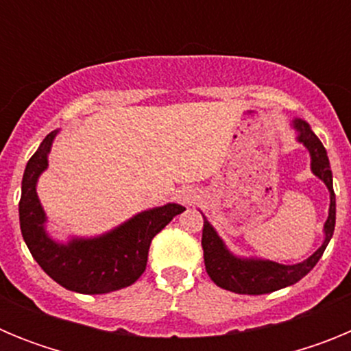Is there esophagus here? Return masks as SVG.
Here are the masks:
<instances>
[{"instance_id": "esophagus-1", "label": "esophagus", "mask_w": 351, "mask_h": 351, "mask_svg": "<svg viewBox=\"0 0 351 351\" xmlns=\"http://www.w3.org/2000/svg\"><path fill=\"white\" fill-rule=\"evenodd\" d=\"M195 197H197V195L190 190H182L181 193H179V200H181L182 204H193Z\"/></svg>"}]
</instances>
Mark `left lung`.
Masks as SVG:
<instances>
[{
  "instance_id": "1",
  "label": "left lung",
  "mask_w": 351,
  "mask_h": 351,
  "mask_svg": "<svg viewBox=\"0 0 351 351\" xmlns=\"http://www.w3.org/2000/svg\"><path fill=\"white\" fill-rule=\"evenodd\" d=\"M295 128L299 130V142L306 145L311 153L313 172L327 184L330 191V209H328V218L325 223L324 244L308 260L295 265H281V263L263 262V260H241L228 253L221 239L216 235L213 226L204 218L202 247L206 271L210 280L225 290L243 293V295H262V293H271L280 288L290 287L302 280L304 276L315 267L332 237L334 226H336V195H334L332 172H330L327 151L311 132L308 123L297 119Z\"/></svg>"
}]
</instances>
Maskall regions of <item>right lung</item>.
Instances as JSON below:
<instances>
[{
  "label": "right lung",
  "instance_id": "obj_1",
  "mask_svg": "<svg viewBox=\"0 0 351 351\" xmlns=\"http://www.w3.org/2000/svg\"><path fill=\"white\" fill-rule=\"evenodd\" d=\"M56 132L49 133L38 151L27 161L19 202L21 232L33 258L56 283L79 293H108L133 285L147 265L149 246L178 214L179 204L137 214L110 234L89 241H71L68 246L56 244L43 232L42 206L36 197V179L47 169V153Z\"/></svg>",
  "mask_w": 351,
  "mask_h": 351
}]
</instances>
